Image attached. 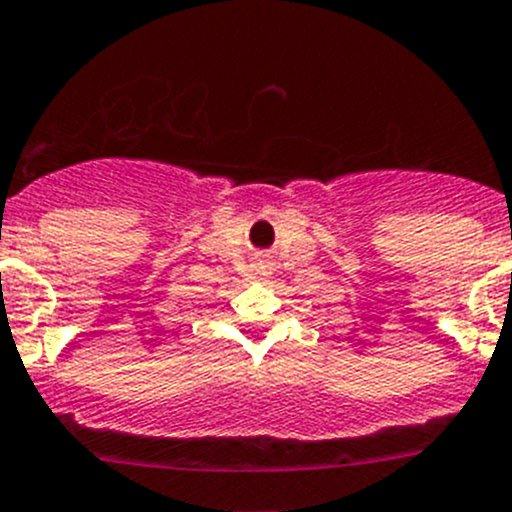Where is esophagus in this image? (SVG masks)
Returning <instances> with one entry per match:
<instances>
[{
  "label": "esophagus",
  "instance_id": "obj_1",
  "mask_svg": "<svg viewBox=\"0 0 512 512\" xmlns=\"http://www.w3.org/2000/svg\"><path fill=\"white\" fill-rule=\"evenodd\" d=\"M252 272H255L257 277H267V275H272V260L270 257H265V255H260V257H255V260H252Z\"/></svg>",
  "mask_w": 512,
  "mask_h": 512
}]
</instances>
